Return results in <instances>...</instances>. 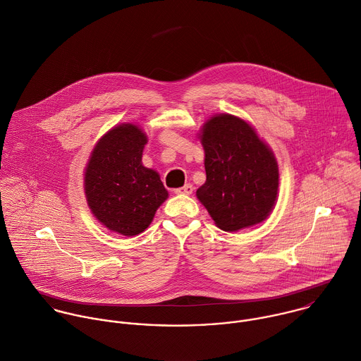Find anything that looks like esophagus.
<instances>
[{"label":"esophagus","instance_id":"34e87169","mask_svg":"<svg viewBox=\"0 0 361 361\" xmlns=\"http://www.w3.org/2000/svg\"><path fill=\"white\" fill-rule=\"evenodd\" d=\"M192 191H194V187L191 184H185L184 187L177 188L174 192L180 194V195H190V194H192Z\"/></svg>","mask_w":361,"mask_h":361}]
</instances>
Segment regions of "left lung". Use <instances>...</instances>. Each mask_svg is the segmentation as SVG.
<instances>
[{
  "label": "left lung",
  "mask_w": 361,
  "mask_h": 361,
  "mask_svg": "<svg viewBox=\"0 0 361 361\" xmlns=\"http://www.w3.org/2000/svg\"><path fill=\"white\" fill-rule=\"evenodd\" d=\"M207 181L197 197L216 226L235 232L264 221L279 191V166L243 119L218 115L202 129Z\"/></svg>",
  "instance_id": "obj_1"
}]
</instances>
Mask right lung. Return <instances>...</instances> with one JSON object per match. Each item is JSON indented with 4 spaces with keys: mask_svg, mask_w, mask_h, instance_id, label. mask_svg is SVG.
<instances>
[{
    "mask_svg": "<svg viewBox=\"0 0 361 361\" xmlns=\"http://www.w3.org/2000/svg\"><path fill=\"white\" fill-rule=\"evenodd\" d=\"M147 139L132 123L111 129L94 147L84 188L94 216L125 236L142 233L169 197L159 174L142 164Z\"/></svg>",
    "mask_w": 361,
    "mask_h": 361,
    "instance_id": "1",
    "label": "right lung"
}]
</instances>
